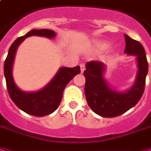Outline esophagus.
Returning a JSON list of instances; mask_svg holds the SVG:
<instances>
[{
  "instance_id": "34e87169",
  "label": "esophagus",
  "mask_w": 151,
  "mask_h": 151,
  "mask_svg": "<svg viewBox=\"0 0 151 151\" xmlns=\"http://www.w3.org/2000/svg\"><path fill=\"white\" fill-rule=\"evenodd\" d=\"M80 67H81V72L83 73L84 72V70H86V65L84 64H81L80 65Z\"/></svg>"
}]
</instances>
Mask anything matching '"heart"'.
I'll use <instances>...</instances> for the list:
<instances>
[{"label":"heart","mask_w":151,"mask_h":151,"mask_svg":"<svg viewBox=\"0 0 151 151\" xmlns=\"http://www.w3.org/2000/svg\"><path fill=\"white\" fill-rule=\"evenodd\" d=\"M109 46V45L106 42H103V41H94L93 43V47L94 49H98V50H105Z\"/></svg>","instance_id":"obj_1"}]
</instances>
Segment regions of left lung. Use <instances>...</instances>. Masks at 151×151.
<instances>
[{
    "label": "left lung",
    "instance_id": "obj_1",
    "mask_svg": "<svg viewBox=\"0 0 151 151\" xmlns=\"http://www.w3.org/2000/svg\"><path fill=\"white\" fill-rule=\"evenodd\" d=\"M124 37L126 40L125 53L137 56L138 61V72L136 81L130 90L125 93L111 90L103 78L105 66L101 61L87 62L84 71L85 94L87 103L93 112L104 118L117 117L131 109L141 99L145 89L148 73L145 50L139 41L126 34Z\"/></svg>",
    "mask_w": 151,
    "mask_h": 151
}]
</instances>
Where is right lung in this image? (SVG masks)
Returning a JSON list of instances; mask_svg holds the SVG:
<instances>
[{
    "mask_svg": "<svg viewBox=\"0 0 151 151\" xmlns=\"http://www.w3.org/2000/svg\"><path fill=\"white\" fill-rule=\"evenodd\" d=\"M33 35L52 38L55 37V33L50 29H33L16 39L10 46L4 61V73L8 93L17 106L30 115L43 117L52 114L58 109L65 86L74 76L80 73L81 70L79 65L73 68L63 67L60 69L53 81L43 90L36 93H24L19 90L12 76L13 59L19 45L24 38Z\"/></svg>",
    "mask_w": 151,
    "mask_h": 151,
    "instance_id": "obj_1",
    "label": "right lung"
}]
</instances>
